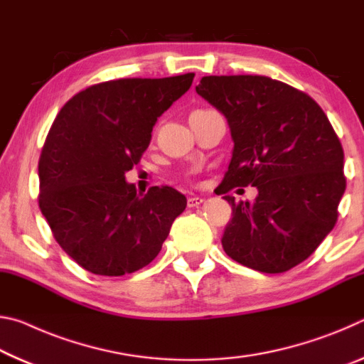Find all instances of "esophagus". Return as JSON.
Masks as SVG:
<instances>
[{
    "instance_id": "obj_1",
    "label": "esophagus",
    "mask_w": 364,
    "mask_h": 364,
    "mask_svg": "<svg viewBox=\"0 0 364 364\" xmlns=\"http://www.w3.org/2000/svg\"><path fill=\"white\" fill-rule=\"evenodd\" d=\"M202 202H204V199H202V197H199V196H191L189 199H188V207H199Z\"/></svg>"
}]
</instances>
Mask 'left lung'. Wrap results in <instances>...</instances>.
Instances as JSON below:
<instances>
[{
    "label": "left lung",
    "mask_w": 364,
    "mask_h": 364,
    "mask_svg": "<svg viewBox=\"0 0 364 364\" xmlns=\"http://www.w3.org/2000/svg\"><path fill=\"white\" fill-rule=\"evenodd\" d=\"M197 95L225 115L234 143L220 194L255 186L254 202L225 196L232 218L221 245L260 273L306 260L337 221L345 193L343 151L310 96L262 75L202 77Z\"/></svg>",
    "instance_id": "8db88e82"
}]
</instances>
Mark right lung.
<instances>
[{"label":"right lung","mask_w":364,"mask_h":364,"mask_svg":"<svg viewBox=\"0 0 364 364\" xmlns=\"http://www.w3.org/2000/svg\"><path fill=\"white\" fill-rule=\"evenodd\" d=\"M194 73L122 78L65 102L38 162L40 210L58 244L93 274L123 276L162 249L186 197L170 186L138 194L125 173L151 143L156 122L186 93Z\"/></svg>","instance_id":"obj_1"}]
</instances>
